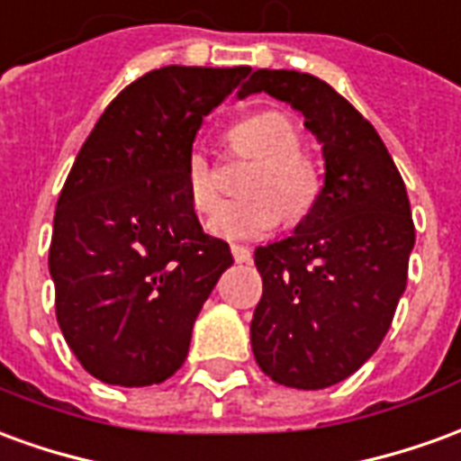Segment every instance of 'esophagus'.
I'll return each instance as SVG.
<instances>
[{
    "label": "esophagus",
    "mask_w": 461,
    "mask_h": 461,
    "mask_svg": "<svg viewBox=\"0 0 461 461\" xmlns=\"http://www.w3.org/2000/svg\"><path fill=\"white\" fill-rule=\"evenodd\" d=\"M231 257H234V262H249L252 259V252L247 249V247H241V244H234L231 247Z\"/></svg>",
    "instance_id": "1"
}]
</instances>
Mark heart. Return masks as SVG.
<instances>
[{"label":"heart","mask_w":461,"mask_h":461,"mask_svg":"<svg viewBox=\"0 0 461 461\" xmlns=\"http://www.w3.org/2000/svg\"><path fill=\"white\" fill-rule=\"evenodd\" d=\"M234 144L257 157L247 192L252 197L231 202L214 214L209 231L221 240H259L282 221H299L320 194V179L302 157V134L282 112H257L234 124ZM185 192L199 214L220 207V189L202 147H192L185 159Z\"/></svg>","instance_id":"heart-1"}]
</instances>
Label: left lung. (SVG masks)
I'll return each instance as SVG.
<instances>
[{"instance_id": "obj_1", "label": "left lung", "mask_w": 461, "mask_h": 461, "mask_svg": "<svg viewBox=\"0 0 461 461\" xmlns=\"http://www.w3.org/2000/svg\"><path fill=\"white\" fill-rule=\"evenodd\" d=\"M257 92L302 112L324 185L289 237L254 252L252 352L276 384L324 389L365 365L394 320L414 247L410 197L375 127L327 82L257 69L237 96Z\"/></svg>"}]
</instances>
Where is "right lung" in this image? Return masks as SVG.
<instances>
[{
	"label": "right lung",
	"mask_w": 461,
	"mask_h": 461,
	"mask_svg": "<svg viewBox=\"0 0 461 461\" xmlns=\"http://www.w3.org/2000/svg\"><path fill=\"white\" fill-rule=\"evenodd\" d=\"M249 67H162L122 89L74 159L50 275L64 339L104 384L149 387L185 365L227 241L202 230L185 159L202 119Z\"/></svg>",
	"instance_id": "1"
}]
</instances>
